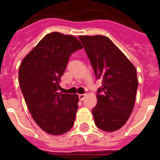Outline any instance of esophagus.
<instances>
[{
  "label": "esophagus",
  "mask_w": 160,
  "mask_h": 160,
  "mask_svg": "<svg viewBox=\"0 0 160 160\" xmlns=\"http://www.w3.org/2000/svg\"><path fill=\"white\" fill-rule=\"evenodd\" d=\"M85 94H80V95H79V98H80V101H83V100L85 99Z\"/></svg>",
  "instance_id": "1"
}]
</instances>
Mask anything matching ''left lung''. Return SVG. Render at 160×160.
<instances>
[{
	"label": "left lung",
	"instance_id": "obj_1",
	"mask_svg": "<svg viewBox=\"0 0 160 160\" xmlns=\"http://www.w3.org/2000/svg\"><path fill=\"white\" fill-rule=\"evenodd\" d=\"M79 38L96 80L102 81L92 109L95 123L103 131L114 132L126 123L133 109L138 85L136 69L107 37Z\"/></svg>",
	"mask_w": 160,
	"mask_h": 160
}]
</instances>
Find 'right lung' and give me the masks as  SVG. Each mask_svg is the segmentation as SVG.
I'll return each instance as SVG.
<instances>
[{
    "instance_id": "obj_1",
    "label": "right lung",
    "mask_w": 160,
    "mask_h": 160,
    "mask_svg": "<svg viewBox=\"0 0 160 160\" xmlns=\"http://www.w3.org/2000/svg\"><path fill=\"white\" fill-rule=\"evenodd\" d=\"M82 48L75 37L54 32L47 34L21 63V91L35 122L48 133L60 135L74 125L79 96L58 93V90L69 57Z\"/></svg>"
}]
</instances>
